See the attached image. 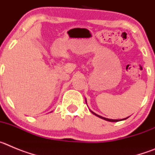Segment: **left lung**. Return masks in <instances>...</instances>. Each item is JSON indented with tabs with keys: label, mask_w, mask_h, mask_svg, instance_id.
Segmentation results:
<instances>
[{
	"label": "left lung",
	"mask_w": 155,
	"mask_h": 155,
	"mask_svg": "<svg viewBox=\"0 0 155 155\" xmlns=\"http://www.w3.org/2000/svg\"><path fill=\"white\" fill-rule=\"evenodd\" d=\"M91 112L94 115H95V116H97L98 117H99V118L103 119V120H106V121H109V122H119V121H121V120H126V119L128 118V117H127V118H124V119H123V120H112V119H107V118H105V117H102V116H98V115H97L96 113H94V112H92V111H91Z\"/></svg>",
	"instance_id": "1"
}]
</instances>
